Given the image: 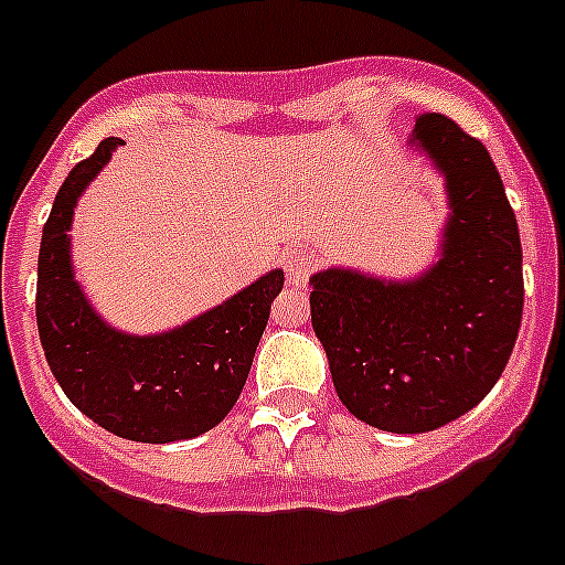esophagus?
<instances>
[{"label":"esophagus","mask_w":565,"mask_h":565,"mask_svg":"<svg viewBox=\"0 0 565 565\" xmlns=\"http://www.w3.org/2000/svg\"><path fill=\"white\" fill-rule=\"evenodd\" d=\"M313 255H310L308 248H288L286 255H282V268H286V277L291 286L302 288L308 282L310 271H313Z\"/></svg>","instance_id":"34e87169"}]
</instances>
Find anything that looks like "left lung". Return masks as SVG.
Listing matches in <instances>:
<instances>
[{"mask_svg":"<svg viewBox=\"0 0 565 565\" xmlns=\"http://www.w3.org/2000/svg\"><path fill=\"white\" fill-rule=\"evenodd\" d=\"M412 145L445 179L437 263L408 279L339 266L310 277L339 401L392 434L434 431L482 403L524 313L519 224L488 148L445 114H420Z\"/></svg>","mask_w":565,"mask_h":565,"instance_id":"8db88e82","label":"left lung"}]
</instances>
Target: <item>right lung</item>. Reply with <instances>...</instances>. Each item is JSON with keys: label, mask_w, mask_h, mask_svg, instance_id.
<instances>
[{"label": "right lung", "mask_w": 565, "mask_h": 565, "mask_svg": "<svg viewBox=\"0 0 565 565\" xmlns=\"http://www.w3.org/2000/svg\"><path fill=\"white\" fill-rule=\"evenodd\" d=\"M122 139L108 137L77 162L41 232L35 319L46 364L89 420L134 443L193 439L224 420L241 397L286 274L274 268L226 302L173 330L134 335L89 305L72 268L77 199Z\"/></svg>", "instance_id": "right-lung-1"}]
</instances>
